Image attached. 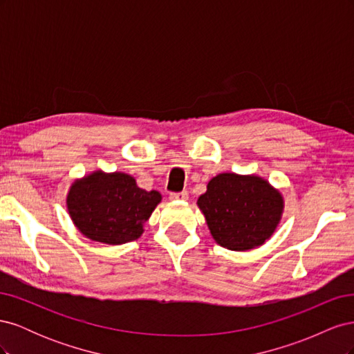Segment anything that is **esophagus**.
Masks as SVG:
<instances>
[{
    "instance_id": "obj_1",
    "label": "esophagus",
    "mask_w": 354,
    "mask_h": 354,
    "mask_svg": "<svg viewBox=\"0 0 354 354\" xmlns=\"http://www.w3.org/2000/svg\"><path fill=\"white\" fill-rule=\"evenodd\" d=\"M189 198V194L185 192H173V194H169V199L171 201H186Z\"/></svg>"
}]
</instances>
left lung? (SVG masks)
Listing matches in <instances>:
<instances>
[{"mask_svg":"<svg viewBox=\"0 0 354 354\" xmlns=\"http://www.w3.org/2000/svg\"><path fill=\"white\" fill-rule=\"evenodd\" d=\"M198 207L218 245L246 251L270 238L281 220L283 201L260 177L226 173L209 181Z\"/></svg>","mask_w":354,"mask_h":354,"instance_id":"left-lung-1","label":"left lung"}]
</instances>
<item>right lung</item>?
I'll return each instance as SVG.
<instances>
[{
    "instance_id": "right-lung-1",
    "label": "right lung",
    "mask_w": 354,
    "mask_h": 354,
    "mask_svg": "<svg viewBox=\"0 0 354 354\" xmlns=\"http://www.w3.org/2000/svg\"><path fill=\"white\" fill-rule=\"evenodd\" d=\"M159 202V192L140 189L131 176L95 171L72 185L68 209L88 239L121 245L140 238L143 224Z\"/></svg>"
}]
</instances>
